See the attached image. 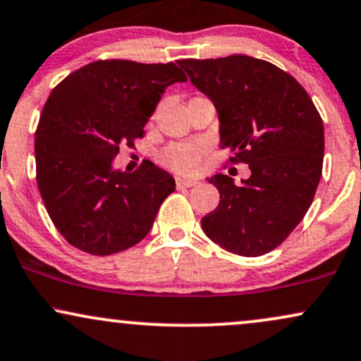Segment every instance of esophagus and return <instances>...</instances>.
Segmentation results:
<instances>
[{
  "label": "esophagus",
  "instance_id": "obj_1",
  "mask_svg": "<svg viewBox=\"0 0 361 361\" xmlns=\"http://www.w3.org/2000/svg\"><path fill=\"white\" fill-rule=\"evenodd\" d=\"M197 180H188V178H176V186L178 188H192V186H197Z\"/></svg>",
  "mask_w": 361,
  "mask_h": 361
}]
</instances>
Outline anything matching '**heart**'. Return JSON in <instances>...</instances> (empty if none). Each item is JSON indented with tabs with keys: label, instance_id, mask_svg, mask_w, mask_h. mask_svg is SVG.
<instances>
[{
	"label": "heart",
	"instance_id": "obj_1",
	"mask_svg": "<svg viewBox=\"0 0 361 361\" xmlns=\"http://www.w3.org/2000/svg\"><path fill=\"white\" fill-rule=\"evenodd\" d=\"M203 147L193 142H183V145H171L163 151L159 159L164 166L183 175H193L200 169L202 163Z\"/></svg>",
	"mask_w": 361,
	"mask_h": 361
}]
</instances>
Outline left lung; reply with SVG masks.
Segmentation results:
<instances>
[{"mask_svg": "<svg viewBox=\"0 0 361 361\" xmlns=\"http://www.w3.org/2000/svg\"><path fill=\"white\" fill-rule=\"evenodd\" d=\"M192 84L214 102L220 146L232 163L249 164L242 185L208 178L220 203L202 219L222 249L259 257L281 245L305 219L323 171V121L302 85L266 60L249 55L178 60Z\"/></svg>", "mask_w": 361, "mask_h": 361, "instance_id": "left-lung-1", "label": "left lung"}]
</instances>
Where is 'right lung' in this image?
I'll return each instance as SVG.
<instances>
[{"instance_id":"1","label":"right lung","mask_w":361,"mask_h":361,"mask_svg":"<svg viewBox=\"0 0 361 361\" xmlns=\"http://www.w3.org/2000/svg\"><path fill=\"white\" fill-rule=\"evenodd\" d=\"M175 63L97 60L51 90L35 133L37 183L51 222L68 244L111 255L147 235L175 180L154 163L112 168L134 147L168 85L185 82Z\"/></svg>"}]
</instances>
